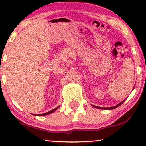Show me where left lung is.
I'll return each instance as SVG.
<instances>
[{
	"label": "left lung",
	"instance_id": "1",
	"mask_svg": "<svg viewBox=\"0 0 146 146\" xmlns=\"http://www.w3.org/2000/svg\"><path fill=\"white\" fill-rule=\"evenodd\" d=\"M125 101V100H123V102H121V103H119V104H117L116 106H113V107H108V108H104V107H99V106H94L93 105V107H95V108H99V109H104V110H113V109H115V108H117L118 106H119L120 105H121L123 103V102Z\"/></svg>",
	"mask_w": 146,
	"mask_h": 146
}]
</instances>
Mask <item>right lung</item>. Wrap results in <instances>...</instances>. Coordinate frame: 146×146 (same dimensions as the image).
I'll list each match as a JSON object with an SVG mask.
<instances>
[{"instance_id": "right-lung-1", "label": "right lung", "mask_w": 146, "mask_h": 146, "mask_svg": "<svg viewBox=\"0 0 146 146\" xmlns=\"http://www.w3.org/2000/svg\"><path fill=\"white\" fill-rule=\"evenodd\" d=\"M58 108H59V106H58V107H57V108H54V109H53V110H51V111H49V112H47V113H44V114H40V115H35V114H33V115H37V116H44V115H48V114L53 113V112H54V111H56V110L57 109H58Z\"/></svg>"}]
</instances>
